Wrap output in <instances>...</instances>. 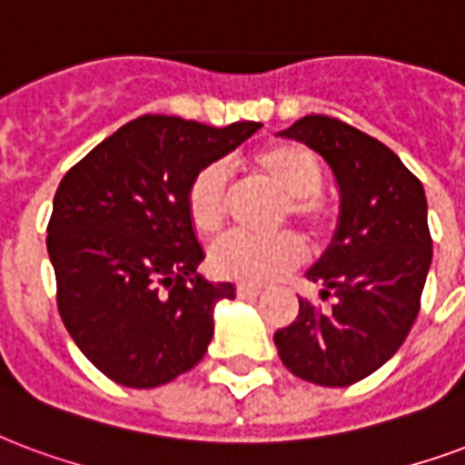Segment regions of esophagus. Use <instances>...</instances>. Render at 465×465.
Wrapping results in <instances>:
<instances>
[{
	"mask_svg": "<svg viewBox=\"0 0 465 465\" xmlns=\"http://www.w3.org/2000/svg\"><path fill=\"white\" fill-rule=\"evenodd\" d=\"M236 295H242V298H256V295H261V288L259 285L239 283L236 285Z\"/></svg>",
	"mask_w": 465,
	"mask_h": 465,
	"instance_id": "esophagus-1",
	"label": "esophagus"
}]
</instances>
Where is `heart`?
<instances>
[{"label": "heart", "mask_w": 465, "mask_h": 465, "mask_svg": "<svg viewBox=\"0 0 465 465\" xmlns=\"http://www.w3.org/2000/svg\"><path fill=\"white\" fill-rule=\"evenodd\" d=\"M251 170L263 184L283 194L281 219H293L305 232L322 239L335 229L338 214L332 199L320 189V160L301 143H278L251 157ZM192 226L204 236L222 232L229 214V172L222 163H209L194 172L184 192ZM305 259V243L293 232L276 236L229 233L212 246L209 266L216 276L239 283H268L281 278Z\"/></svg>", "instance_id": "obj_1"}]
</instances>
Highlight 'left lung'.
Segmentation results:
<instances>
[{
    "label": "left lung",
    "mask_w": 465,
    "mask_h": 465,
    "mask_svg": "<svg viewBox=\"0 0 465 465\" xmlns=\"http://www.w3.org/2000/svg\"><path fill=\"white\" fill-rule=\"evenodd\" d=\"M318 150L340 184V226L308 271L322 302L278 330V355L301 380L347 387L377 372L407 340L431 266L421 182L390 147L330 115H305L281 133Z\"/></svg>",
    "instance_id": "obj_1"
}]
</instances>
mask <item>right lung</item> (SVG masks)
Returning a JSON list of instances; mask_svg holds the SVG:
<instances>
[{"instance_id": "1", "label": "right lung", "mask_w": 465, "mask_h": 465, "mask_svg": "<svg viewBox=\"0 0 465 465\" xmlns=\"http://www.w3.org/2000/svg\"><path fill=\"white\" fill-rule=\"evenodd\" d=\"M259 127L143 115L93 147L58 184L46 229L58 312L81 352L113 381L150 390L204 357L216 301L233 298V285L197 276L204 251L184 192L199 167Z\"/></svg>"}]
</instances>
